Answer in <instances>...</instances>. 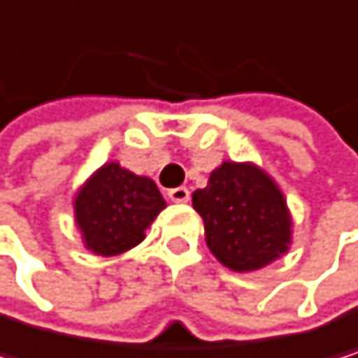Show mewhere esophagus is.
Returning a JSON list of instances; mask_svg holds the SVG:
<instances>
[{
	"instance_id": "obj_1",
	"label": "esophagus",
	"mask_w": 358,
	"mask_h": 358,
	"mask_svg": "<svg viewBox=\"0 0 358 358\" xmlns=\"http://www.w3.org/2000/svg\"><path fill=\"white\" fill-rule=\"evenodd\" d=\"M167 195H169V199H171V201H176V203H185V201H189V197H191V193H189V189H187V187H176V189H169V191H167Z\"/></svg>"
}]
</instances>
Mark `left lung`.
<instances>
[{
  "label": "left lung",
  "instance_id": "left-lung-1",
  "mask_svg": "<svg viewBox=\"0 0 358 358\" xmlns=\"http://www.w3.org/2000/svg\"><path fill=\"white\" fill-rule=\"evenodd\" d=\"M206 243L231 271H257L287 251L290 213L279 187L251 163H223L206 189L193 193Z\"/></svg>",
  "mask_w": 358,
  "mask_h": 358
}]
</instances>
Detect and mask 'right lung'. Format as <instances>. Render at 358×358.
Listing matches in <instances>:
<instances>
[{"instance_id":"1","label":"right lung","mask_w":358,"mask_h":358,"mask_svg":"<svg viewBox=\"0 0 358 358\" xmlns=\"http://www.w3.org/2000/svg\"><path fill=\"white\" fill-rule=\"evenodd\" d=\"M163 208L157 185L117 163L103 165L75 197L83 243L96 255H117L139 245Z\"/></svg>"}]
</instances>
